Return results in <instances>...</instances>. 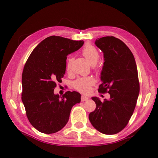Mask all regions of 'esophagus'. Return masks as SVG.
Returning <instances> with one entry per match:
<instances>
[{
	"label": "esophagus",
	"instance_id": "obj_1",
	"mask_svg": "<svg viewBox=\"0 0 158 158\" xmlns=\"http://www.w3.org/2000/svg\"><path fill=\"white\" fill-rule=\"evenodd\" d=\"M88 100V97H87L85 96H81V101L82 102H84L85 100Z\"/></svg>",
	"mask_w": 158,
	"mask_h": 158
}]
</instances>
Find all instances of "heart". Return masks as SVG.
I'll list each match as a JSON object with an SVG mask.
<instances>
[{
    "label": "heart",
    "instance_id": "b5f03b06",
    "mask_svg": "<svg viewBox=\"0 0 158 158\" xmlns=\"http://www.w3.org/2000/svg\"><path fill=\"white\" fill-rule=\"evenodd\" d=\"M82 55L85 57L90 64L94 66L96 64V63L100 59V53L98 50L94 46L91 44H87L83 48ZM73 59L70 57L67 59L66 68L67 71H70L72 68ZM94 83V80L90 77H80L76 79L73 83L74 88L77 90L81 92H87L89 90L90 86H92Z\"/></svg>",
    "mask_w": 158,
    "mask_h": 158
}]
</instances>
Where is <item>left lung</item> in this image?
Segmentation results:
<instances>
[{"instance_id":"1","label":"left lung","mask_w":158,"mask_h":158,"mask_svg":"<svg viewBox=\"0 0 158 158\" xmlns=\"http://www.w3.org/2000/svg\"><path fill=\"white\" fill-rule=\"evenodd\" d=\"M95 45L105 58L98 90L108 92L110 99L102 102L92 97L96 107L89 119L100 132L115 135L126 126L136 105L140 90L136 64L132 52L119 39L105 36L97 39Z\"/></svg>"}]
</instances>
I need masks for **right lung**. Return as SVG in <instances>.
<instances>
[{"label": "right lung", "mask_w": 158, "mask_h": 158, "mask_svg": "<svg viewBox=\"0 0 158 158\" xmlns=\"http://www.w3.org/2000/svg\"><path fill=\"white\" fill-rule=\"evenodd\" d=\"M83 43L49 36L36 47L25 64L22 100L30 123L39 132L53 134L62 129L72 107L81 101L79 92L68 91L60 97L53 90L65 74L66 56Z\"/></svg>", "instance_id": "obj_1"}]
</instances>
